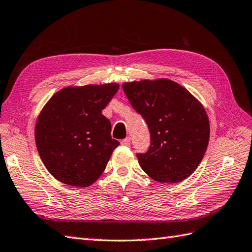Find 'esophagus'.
I'll list each match as a JSON object with an SVG mask.
<instances>
[{
    "label": "esophagus",
    "instance_id": "1",
    "mask_svg": "<svg viewBox=\"0 0 252 252\" xmlns=\"http://www.w3.org/2000/svg\"><path fill=\"white\" fill-rule=\"evenodd\" d=\"M130 144H131L130 137H126V138H125V140L121 141V145H123V146H130Z\"/></svg>",
    "mask_w": 252,
    "mask_h": 252
}]
</instances>
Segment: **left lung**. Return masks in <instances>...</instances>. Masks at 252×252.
I'll use <instances>...</instances> for the list:
<instances>
[{
  "instance_id": "8db88e82",
  "label": "left lung",
  "mask_w": 252,
  "mask_h": 252,
  "mask_svg": "<svg viewBox=\"0 0 252 252\" xmlns=\"http://www.w3.org/2000/svg\"><path fill=\"white\" fill-rule=\"evenodd\" d=\"M122 88L151 132L147 153L136 155L144 172L160 183L189 178L205 156L210 136L200 101L169 79L126 82Z\"/></svg>"
}]
</instances>
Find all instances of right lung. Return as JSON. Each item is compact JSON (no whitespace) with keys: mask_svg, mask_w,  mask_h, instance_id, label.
Instances as JSON below:
<instances>
[{"mask_svg":"<svg viewBox=\"0 0 252 252\" xmlns=\"http://www.w3.org/2000/svg\"><path fill=\"white\" fill-rule=\"evenodd\" d=\"M118 83L67 87L47 101L36 119L37 152L47 171L62 183L88 187L104 172L119 142L101 115Z\"/></svg>","mask_w":252,"mask_h":252,"instance_id":"obj_1","label":"right lung"}]
</instances>
